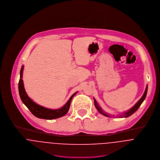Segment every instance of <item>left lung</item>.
I'll use <instances>...</instances> for the list:
<instances>
[{
	"label": "left lung",
	"mask_w": 160,
	"mask_h": 160,
	"mask_svg": "<svg viewBox=\"0 0 160 160\" xmlns=\"http://www.w3.org/2000/svg\"><path fill=\"white\" fill-rule=\"evenodd\" d=\"M147 89H148V85H147L146 88L145 89V91L143 92V94L141 97V98L131 108H129V110H128L127 111H125L124 112H122L121 113H119L118 115H116V117H119V118H127L129 117V116H131V115H132L138 108L139 107L141 106V105L142 104V102H143V101L145 99V97L147 96ZM94 106L96 108V109L98 110V111L102 115H103L104 116H106L107 117H115V116L114 115H111L110 113H107L106 112H105L101 107L99 106V104H98V102H96V100L95 99V98H94Z\"/></svg>",
	"instance_id": "obj_1"
}]
</instances>
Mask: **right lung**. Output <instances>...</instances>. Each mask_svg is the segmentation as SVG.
I'll list each match as a JSON object with an SVG mask.
<instances>
[{
	"mask_svg": "<svg viewBox=\"0 0 160 160\" xmlns=\"http://www.w3.org/2000/svg\"><path fill=\"white\" fill-rule=\"evenodd\" d=\"M23 70L24 65L22 66L20 71V78L18 83L19 94L22 102L28 108L31 113L37 118L45 120H54L65 115L69 111L72 98L78 92V91L73 93L68 102L66 103V104L59 108L52 109L42 106L34 102L27 94L24 89L22 80Z\"/></svg>",
	"mask_w": 160,
	"mask_h": 160,
	"instance_id": "add662e5",
	"label": "right lung"
}]
</instances>
